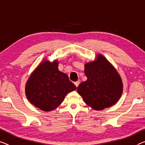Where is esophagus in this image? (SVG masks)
<instances>
[{"label": "esophagus", "instance_id": "obj_1", "mask_svg": "<svg viewBox=\"0 0 145 145\" xmlns=\"http://www.w3.org/2000/svg\"><path fill=\"white\" fill-rule=\"evenodd\" d=\"M74 84H75V86H76V88L78 86V85L80 84V81H77V82H74Z\"/></svg>", "mask_w": 145, "mask_h": 145}]
</instances>
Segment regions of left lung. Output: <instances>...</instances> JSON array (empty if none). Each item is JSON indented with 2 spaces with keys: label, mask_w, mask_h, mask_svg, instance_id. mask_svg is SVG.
Listing matches in <instances>:
<instances>
[{
  "label": "left lung",
  "mask_w": 145,
  "mask_h": 145,
  "mask_svg": "<svg viewBox=\"0 0 145 145\" xmlns=\"http://www.w3.org/2000/svg\"><path fill=\"white\" fill-rule=\"evenodd\" d=\"M84 71L88 79L80 84L77 91L88 105L102 110L119 101L122 93V80L105 57L98 55L97 61L86 64Z\"/></svg>",
  "instance_id": "1"
}]
</instances>
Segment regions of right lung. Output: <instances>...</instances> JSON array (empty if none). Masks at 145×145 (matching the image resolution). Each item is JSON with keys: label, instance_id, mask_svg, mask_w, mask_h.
<instances>
[{"label": "right lung", "instance_id": "1", "mask_svg": "<svg viewBox=\"0 0 145 145\" xmlns=\"http://www.w3.org/2000/svg\"><path fill=\"white\" fill-rule=\"evenodd\" d=\"M76 87L65 73L58 70V63L45 61L38 66L29 78L26 95L33 105L44 111L56 108L68 93Z\"/></svg>", "mask_w": 145, "mask_h": 145}]
</instances>
